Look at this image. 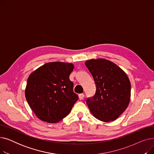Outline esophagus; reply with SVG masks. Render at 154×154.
I'll return each instance as SVG.
<instances>
[{
    "mask_svg": "<svg viewBox=\"0 0 154 154\" xmlns=\"http://www.w3.org/2000/svg\"><path fill=\"white\" fill-rule=\"evenodd\" d=\"M79 98L80 100H83L84 98V94H80L79 95Z\"/></svg>",
    "mask_w": 154,
    "mask_h": 154,
    "instance_id": "1",
    "label": "esophagus"
}]
</instances>
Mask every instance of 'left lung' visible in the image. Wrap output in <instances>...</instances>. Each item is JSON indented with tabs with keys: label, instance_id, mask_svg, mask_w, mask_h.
I'll return each mask as SVG.
<instances>
[{
	"label": "left lung",
	"instance_id": "left-lung-1",
	"mask_svg": "<svg viewBox=\"0 0 154 154\" xmlns=\"http://www.w3.org/2000/svg\"><path fill=\"white\" fill-rule=\"evenodd\" d=\"M85 64L96 86L95 95L86 99L88 109L103 122L116 120L130 102L131 85L127 74L116 64L104 59L88 60Z\"/></svg>",
	"mask_w": 154,
	"mask_h": 154
}]
</instances>
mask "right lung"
<instances>
[{
	"instance_id": "obj_1",
	"label": "right lung",
	"mask_w": 154,
	"mask_h": 154,
	"mask_svg": "<svg viewBox=\"0 0 154 154\" xmlns=\"http://www.w3.org/2000/svg\"><path fill=\"white\" fill-rule=\"evenodd\" d=\"M72 63L49 62L30 75L25 91L31 109L41 120L57 123L70 113L78 95L73 91L69 75Z\"/></svg>"
}]
</instances>
